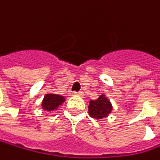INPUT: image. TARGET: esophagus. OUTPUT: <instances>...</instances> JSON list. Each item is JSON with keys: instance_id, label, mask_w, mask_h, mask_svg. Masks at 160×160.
<instances>
[{"instance_id": "obj_1", "label": "esophagus", "mask_w": 160, "mask_h": 160, "mask_svg": "<svg viewBox=\"0 0 160 160\" xmlns=\"http://www.w3.org/2000/svg\"><path fill=\"white\" fill-rule=\"evenodd\" d=\"M74 94H75V95H77V96H79V97H83V95H84L82 91H79V92H75Z\"/></svg>"}]
</instances>
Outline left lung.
I'll use <instances>...</instances> for the list:
<instances>
[{
  "instance_id": "left-lung-1",
  "label": "left lung",
  "mask_w": 160,
  "mask_h": 160,
  "mask_svg": "<svg viewBox=\"0 0 160 160\" xmlns=\"http://www.w3.org/2000/svg\"><path fill=\"white\" fill-rule=\"evenodd\" d=\"M88 108L90 116L98 120L107 117L112 111V103L104 95H101L96 100H91Z\"/></svg>"
}]
</instances>
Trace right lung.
<instances>
[{"mask_svg": "<svg viewBox=\"0 0 160 160\" xmlns=\"http://www.w3.org/2000/svg\"><path fill=\"white\" fill-rule=\"evenodd\" d=\"M64 102V98L59 95L54 94H47L43 99L42 102V108L45 111H54L56 110L60 105H62Z\"/></svg>", "mask_w": 160, "mask_h": 160, "instance_id": "right-lung-1", "label": "right lung"}]
</instances>
